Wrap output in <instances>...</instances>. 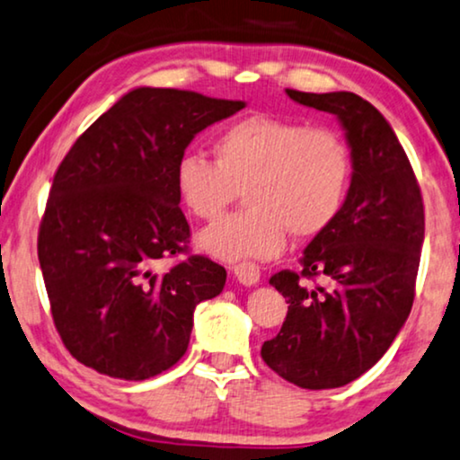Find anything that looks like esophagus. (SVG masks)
Masks as SVG:
<instances>
[{
    "label": "esophagus",
    "instance_id": "obj_1",
    "mask_svg": "<svg viewBox=\"0 0 460 460\" xmlns=\"http://www.w3.org/2000/svg\"><path fill=\"white\" fill-rule=\"evenodd\" d=\"M231 273H234L237 281H240V284H243V286H254V284H259V281H261L259 265H254V262H248V261H243V262H240V265L231 267Z\"/></svg>",
    "mask_w": 460,
    "mask_h": 460
}]
</instances>
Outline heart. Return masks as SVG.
I'll return each mask as SVG.
<instances>
[{"mask_svg": "<svg viewBox=\"0 0 460 460\" xmlns=\"http://www.w3.org/2000/svg\"><path fill=\"white\" fill-rule=\"evenodd\" d=\"M217 162L182 155L174 170L182 206L214 220L243 189L248 208L204 229L198 246L218 261L273 259L294 237L322 234L341 212L351 179V151L328 126L250 115L214 140Z\"/></svg>", "mask_w": 460, "mask_h": 460, "instance_id": "heart-1", "label": "heart"}]
</instances>
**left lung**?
Returning <instances> with one entry per match:
<instances>
[{
  "label": "left lung",
  "instance_id": "left-lung-1",
  "mask_svg": "<svg viewBox=\"0 0 460 460\" xmlns=\"http://www.w3.org/2000/svg\"><path fill=\"white\" fill-rule=\"evenodd\" d=\"M286 94L339 118L353 174L341 212L305 248L301 271L284 269L269 279L288 315L261 355L296 387L334 389L370 370L406 323L425 208L406 151L376 107L353 92ZM315 277L327 286L306 284Z\"/></svg>",
  "mask_w": 460,
  "mask_h": 460
}]
</instances>
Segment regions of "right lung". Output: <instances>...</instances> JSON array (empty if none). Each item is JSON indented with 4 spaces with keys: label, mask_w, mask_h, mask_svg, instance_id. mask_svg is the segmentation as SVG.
I'll return each mask as SVG.
<instances>
[{
    "label": "right lung",
    "mask_w": 460,
    "mask_h": 460,
    "mask_svg": "<svg viewBox=\"0 0 460 460\" xmlns=\"http://www.w3.org/2000/svg\"><path fill=\"white\" fill-rule=\"evenodd\" d=\"M246 107L191 90L137 88L75 140L54 174L38 235L52 320L77 362L145 381L185 355L193 311L226 271L189 250L174 170L204 128Z\"/></svg>",
    "instance_id": "add662e5"
}]
</instances>
